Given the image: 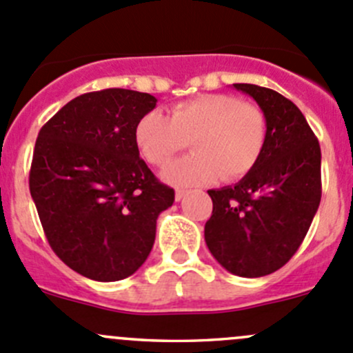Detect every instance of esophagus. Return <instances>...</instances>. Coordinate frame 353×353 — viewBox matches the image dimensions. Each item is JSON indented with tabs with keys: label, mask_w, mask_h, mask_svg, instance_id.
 I'll list each match as a JSON object with an SVG mask.
<instances>
[{
	"label": "esophagus",
	"mask_w": 353,
	"mask_h": 353,
	"mask_svg": "<svg viewBox=\"0 0 353 353\" xmlns=\"http://www.w3.org/2000/svg\"><path fill=\"white\" fill-rule=\"evenodd\" d=\"M188 194L186 190H176V201H181Z\"/></svg>",
	"instance_id": "34e87169"
}]
</instances>
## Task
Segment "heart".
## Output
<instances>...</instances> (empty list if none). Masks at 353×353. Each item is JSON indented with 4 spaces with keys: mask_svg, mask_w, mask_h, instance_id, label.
Here are the masks:
<instances>
[{
    "mask_svg": "<svg viewBox=\"0 0 353 353\" xmlns=\"http://www.w3.org/2000/svg\"><path fill=\"white\" fill-rule=\"evenodd\" d=\"M265 112L227 94H205L176 104L167 117L148 112L134 126V143L150 165L163 167L190 143L191 157L162 177L174 186H199L248 176L266 145Z\"/></svg>",
    "mask_w": 353,
    "mask_h": 353,
    "instance_id": "1",
    "label": "heart"
}]
</instances>
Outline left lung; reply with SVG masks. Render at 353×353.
I'll use <instances>...</instances> for the list:
<instances>
[{
	"label": "left lung",
	"mask_w": 353,
	"mask_h": 353,
	"mask_svg": "<svg viewBox=\"0 0 353 353\" xmlns=\"http://www.w3.org/2000/svg\"><path fill=\"white\" fill-rule=\"evenodd\" d=\"M265 112L266 145L254 169L234 186L210 190L205 241L237 276L282 268L304 241L321 201V148L304 114L272 88L234 83Z\"/></svg>",
	"instance_id": "1"
}]
</instances>
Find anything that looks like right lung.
<instances>
[{
  "label": "right lung",
  "mask_w": 353,
  "mask_h": 353,
  "mask_svg": "<svg viewBox=\"0 0 353 353\" xmlns=\"http://www.w3.org/2000/svg\"><path fill=\"white\" fill-rule=\"evenodd\" d=\"M155 105L143 92H88L39 131L32 199L52 251L90 280L133 275L154 248L157 219L174 203V190L157 179L134 143V126Z\"/></svg>",
  "instance_id": "1"
}]
</instances>
